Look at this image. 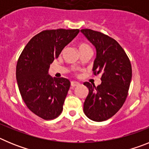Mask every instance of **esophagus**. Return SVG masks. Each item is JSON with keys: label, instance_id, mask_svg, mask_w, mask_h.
<instances>
[{"label": "esophagus", "instance_id": "34e87169", "mask_svg": "<svg viewBox=\"0 0 149 149\" xmlns=\"http://www.w3.org/2000/svg\"><path fill=\"white\" fill-rule=\"evenodd\" d=\"M78 85H80V84H79L78 82H76V81H72V82H71V86H72V87L77 86H78Z\"/></svg>", "mask_w": 149, "mask_h": 149}]
</instances>
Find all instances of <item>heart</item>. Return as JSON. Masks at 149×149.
<instances>
[{
  "label": "heart",
  "mask_w": 149,
  "mask_h": 149,
  "mask_svg": "<svg viewBox=\"0 0 149 149\" xmlns=\"http://www.w3.org/2000/svg\"><path fill=\"white\" fill-rule=\"evenodd\" d=\"M78 49L81 54V53H83V52H84V51L91 49V48H90V46H89V45L86 44V43L81 42V43H79L78 44Z\"/></svg>",
  "instance_id": "1"
}]
</instances>
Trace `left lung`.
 <instances>
[{
    "mask_svg": "<svg viewBox=\"0 0 149 149\" xmlns=\"http://www.w3.org/2000/svg\"><path fill=\"white\" fill-rule=\"evenodd\" d=\"M81 31L95 47L93 74H101V80L98 86L84 84L89 89L84 112L89 119L102 122L115 115L127 98L132 77L131 61L122 46L109 36L90 29Z\"/></svg>",
    "mask_w": 149,
    "mask_h": 149,
    "instance_id": "left-lung-1",
    "label": "left lung"
}]
</instances>
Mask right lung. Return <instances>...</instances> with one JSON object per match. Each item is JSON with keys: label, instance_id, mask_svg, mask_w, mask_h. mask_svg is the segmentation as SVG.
Segmentation results:
<instances>
[{"label": "right lung", "instance_id": "right-lung-1", "mask_svg": "<svg viewBox=\"0 0 149 149\" xmlns=\"http://www.w3.org/2000/svg\"><path fill=\"white\" fill-rule=\"evenodd\" d=\"M78 29L43 30L30 39L18 57L16 79L27 108L45 120L61 114L70 81L48 74L50 65L78 34Z\"/></svg>", "mask_w": 149, "mask_h": 149}]
</instances>
